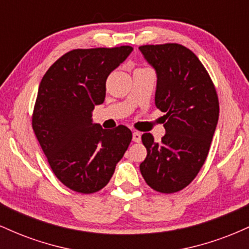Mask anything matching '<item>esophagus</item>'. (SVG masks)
I'll list each match as a JSON object with an SVG mask.
<instances>
[{
    "label": "esophagus",
    "instance_id": "1",
    "mask_svg": "<svg viewBox=\"0 0 249 249\" xmlns=\"http://www.w3.org/2000/svg\"><path fill=\"white\" fill-rule=\"evenodd\" d=\"M132 141L134 142H141V141H142V133L138 132V131L133 132V134H132Z\"/></svg>",
    "mask_w": 249,
    "mask_h": 249
}]
</instances>
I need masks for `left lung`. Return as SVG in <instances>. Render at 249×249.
Segmentation results:
<instances>
[{
    "label": "left lung",
    "instance_id": "1",
    "mask_svg": "<svg viewBox=\"0 0 249 249\" xmlns=\"http://www.w3.org/2000/svg\"><path fill=\"white\" fill-rule=\"evenodd\" d=\"M156 69V107L165 112L160 142L151 133L142 141L146 184L160 193L179 192L205 164L219 119V99L207 70L190 49L177 43L139 47Z\"/></svg>",
    "mask_w": 249,
    "mask_h": 249
}]
</instances>
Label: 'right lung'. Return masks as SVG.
Segmentation results:
<instances>
[{
    "instance_id": "right-lung-1",
    "label": "right lung",
    "mask_w": 249,
    "mask_h": 249,
    "mask_svg": "<svg viewBox=\"0 0 249 249\" xmlns=\"http://www.w3.org/2000/svg\"><path fill=\"white\" fill-rule=\"evenodd\" d=\"M132 50L130 45L71 50L39 84L33 130L57 179L75 192L107 186L132 139L124 125L105 130L91 118L105 99L107 76Z\"/></svg>"
}]
</instances>
